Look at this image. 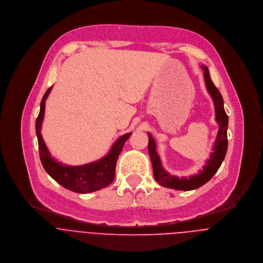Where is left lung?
Returning <instances> with one entry per match:
<instances>
[{"label":"left lung","instance_id":"8db88e82","mask_svg":"<svg viewBox=\"0 0 263 263\" xmlns=\"http://www.w3.org/2000/svg\"><path fill=\"white\" fill-rule=\"evenodd\" d=\"M203 70V77L205 82V87L209 95L212 97L214 106H215V113H216V121L219 125L217 138L214 142L213 152L210 154V158L205 161V164L202 168L197 173L189 177H177L172 176L167 173L161 164L159 155L156 152V143L148 133L149 137V144H148V151L150 155V159L153 166V175L156 182L164 187L173 188L177 190H193L199 188L206 182H209L212 177L216 174L219 170L221 163L224 160V157L227 152V127H228V116L224 110V103L223 98L219 90L214 85L213 81L211 80L209 70L205 66H201Z\"/></svg>","mask_w":263,"mask_h":263}]
</instances>
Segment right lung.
Returning a JSON list of instances; mask_svg holds the SVG:
<instances>
[{
	"mask_svg": "<svg viewBox=\"0 0 263 263\" xmlns=\"http://www.w3.org/2000/svg\"><path fill=\"white\" fill-rule=\"evenodd\" d=\"M52 86L45 92L40 106V113L36 120V134L38 138L40 159L47 174L63 187L77 193H89L100 190L111 184L115 178V167L118 156L125 141L132 133L121 136L112 145L107 155L101 159L83 165H67L59 162L51 156L41 135L42 122L45 114V102Z\"/></svg>",
	"mask_w": 263,
	"mask_h": 263,
	"instance_id": "right-lung-1",
	"label": "right lung"
}]
</instances>
